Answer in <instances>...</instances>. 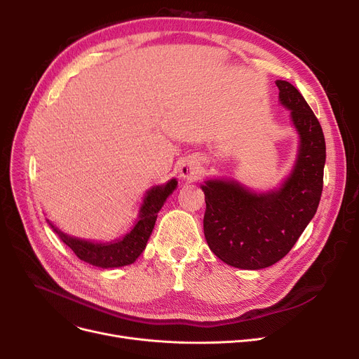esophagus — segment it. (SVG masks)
I'll return each mask as SVG.
<instances>
[{
    "label": "esophagus",
    "mask_w": 359,
    "mask_h": 359,
    "mask_svg": "<svg viewBox=\"0 0 359 359\" xmlns=\"http://www.w3.org/2000/svg\"><path fill=\"white\" fill-rule=\"evenodd\" d=\"M179 172H180V177L183 180H194L199 175V163L194 158H186L182 163Z\"/></svg>",
    "instance_id": "obj_1"
}]
</instances>
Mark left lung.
Listing matches in <instances>:
<instances>
[{"instance_id": "obj_1", "label": "left lung", "mask_w": 359, "mask_h": 359, "mask_svg": "<svg viewBox=\"0 0 359 359\" xmlns=\"http://www.w3.org/2000/svg\"><path fill=\"white\" fill-rule=\"evenodd\" d=\"M275 83L279 103L290 110L298 135L288 176L268 191H253L234 177H211L201 184L206 243L217 257L238 269L268 268L288 255L313 219L323 191L326 142L322 126L292 84Z\"/></svg>"}]
</instances>
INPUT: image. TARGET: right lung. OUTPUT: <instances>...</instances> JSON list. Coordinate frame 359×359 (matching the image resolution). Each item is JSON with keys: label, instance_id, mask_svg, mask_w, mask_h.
Listing matches in <instances>:
<instances>
[{"label": "right lung", "instance_id": "obj_1", "mask_svg": "<svg viewBox=\"0 0 359 359\" xmlns=\"http://www.w3.org/2000/svg\"><path fill=\"white\" fill-rule=\"evenodd\" d=\"M177 187V179H170L163 184H156L145 192L141 202L138 215L126 234L116 237L110 241H94L80 237H74L64 233L61 229L46 218L55 234L67 244V246L77 255L83 262L96 268L113 269L122 268L134 263L144 249L147 248L148 238L154 230L157 214L163 208L167 198L172 195Z\"/></svg>", "mask_w": 359, "mask_h": 359}]
</instances>
